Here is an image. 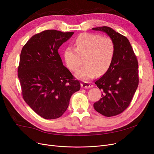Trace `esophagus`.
I'll use <instances>...</instances> for the list:
<instances>
[{
	"instance_id": "34e87169",
	"label": "esophagus",
	"mask_w": 154,
	"mask_h": 154,
	"mask_svg": "<svg viewBox=\"0 0 154 154\" xmlns=\"http://www.w3.org/2000/svg\"><path fill=\"white\" fill-rule=\"evenodd\" d=\"M81 86L82 88H89L93 87V85H92L91 83H88V82H83L81 83Z\"/></svg>"
}]
</instances>
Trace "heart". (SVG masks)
I'll return each mask as SVG.
<instances>
[{
  "instance_id": "heart-1",
  "label": "heart",
  "mask_w": 154,
  "mask_h": 154,
  "mask_svg": "<svg viewBox=\"0 0 154 154\" xmlns=\"http://www.w3.org/2000/svg\"><path fill=\"white\" fill-rule=\"evenodd\" d=\"M74 46L75 48L65 49L63 58L67 66L73 71L78 70L84 60L85 66L76 74L79 79L87 81L97 73L98 75L103 74L112 63L115 45L109 37L83 32L76 38Z\"/></svg>"
}]
</instances>
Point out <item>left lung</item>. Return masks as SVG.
Wrapping results in <instances>:
<instances>
[{"mask_svg": "<svg viewBox=\"0 0 154 154\" xmlns=\"http://www.w3.org/2000/svg\"><path fill=\"white\" fill-rule=\"evenodd\" d=\"M92 29L105 32L115 45L112 63L95 82L101 97L94 103L97 112L111 117L123 112L132 101L139 84L138 62L127 37L107 26Z\"/></svg>", "mask_w": 154, "mask_h": 154, "instance_id": "obj_1", "label": "left lung"}]
</instances>
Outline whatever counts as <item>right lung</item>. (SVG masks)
I'll use <instances>...</instances> for the list:
<instances>
[{"label":"right lung","instance_id":"right-lung-1","mask_svg":"<svg viewBox=\"0 0 154 154\" xmlns=\"http://www.w3.org/2000/svg\"><path fill=\"white\" fill-rule=\"evenodd\" d=\"M73 34L45 30L32 36L21 51L18 77L23 98L45 119L62 116L72 94L80 89V82L63 66L58 52Z\"/></svg>","mask_w":154,"mask_h":154}]
</instances>
